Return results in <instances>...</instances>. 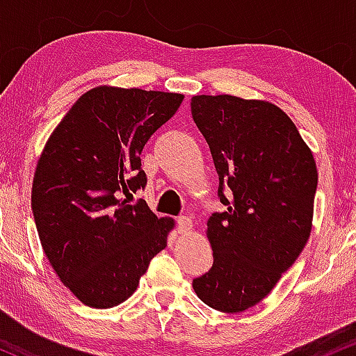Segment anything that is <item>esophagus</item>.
<instances>
[{"instance_id":"obj_1","label":"esophagus","mask_w":356,"mask_h":356,"mask_svg":"<svg viewBox=\"0 0 356 356\" xmlns=\"http://www.w3.org/2000/svg\"><path fill=\"white\" fill-rule=\"evenodd\" d=\"M177 225H178L179 234H188L191 227H193V222H191V218L186 217V215H179L177 218Z\"/></svg>"}]
</instances>
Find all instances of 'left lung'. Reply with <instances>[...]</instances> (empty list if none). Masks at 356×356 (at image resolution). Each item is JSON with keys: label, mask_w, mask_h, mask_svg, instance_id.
<instances>
[{"label": "left lung", "mask_w": 356, "mask_h": 356, "mask_svg": "<svg viewBox=\"0 0 356 356\" xmlns=\"http://www.w3.org/2000/svg\"><path fill=\"white\" fill-rule=\"evenodd\" d=\"M191 115L227 207L209 218L213 266L193 279L205 305L241 313L261 302L309 238L318 170L294 122L274 104L195 95Z\"/></svg>", "instance_id": "obj_1"}]
</instances>
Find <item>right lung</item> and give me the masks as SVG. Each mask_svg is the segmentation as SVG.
<instances>
[{
  "label": "right lung",
  "mask_w": 356,
  "mask_h": 356,
  "mask_svg": "<svg viewBox=\"0 0 356 356\" xmlns=\"http://www.w3.org/2000/svg\"><path fill=\"white\" fill-rule=\"evenodd\" d=\"M181 101L171 92L97 87L47 141L31 210L43 252L83 305H121L166 247L173 220L158 218L145 200L127 198L147 183L143 147Z\"/></svg>",
  "instance_id": "1"
}]
</instances>
